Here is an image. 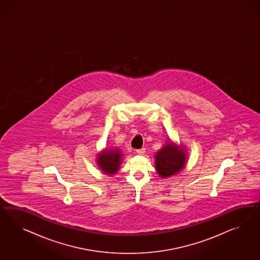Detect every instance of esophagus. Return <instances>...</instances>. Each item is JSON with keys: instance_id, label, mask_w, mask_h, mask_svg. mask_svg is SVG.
<instances>
[{"instance_id": "34e87169", "label": "esophagus", "mask_w": 260, "mask_h": 260, "mask_svg": "<svg viewBox=\"0 0 260 260\" xmlns=\"http://www.w3.org/2000/svg\"><path fill=\"white\" fill-rule=\"evenodd\" d=\"M136 152H137L138 154H144V153L146 152V149H145V148H142V149H139V150H136Z\"/></svg>"}]
</instances>
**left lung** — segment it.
I'll use <instances>...</instances> for the list:
<instances>
[{"mask_svg":"<svg viewBox=\"0 0 260 260\" xmlns=\"http://www.w3.org/2000/svg\"><path fill=\"white\" fill-rule=\"evenodd\" d=\"M186 156L185 148L169 140L155 154V169L159 176L168 178L181 172L185 168Z\"/></svg>","mask_w":260,"mask_h":260,"instance_id":"8db88e82","label":"left lung"}]
</instances>
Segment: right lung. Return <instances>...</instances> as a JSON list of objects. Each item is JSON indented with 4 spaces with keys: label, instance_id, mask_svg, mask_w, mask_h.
<instances>
[{
    "label": "right lung",
    "instance_id": "right-lung-1",
    "mask_svg": "<svg viewBox=\"0 0 260 260\" xmlns=\"http://www.w3.org/2000/svg\"><path fill=\"white\" fill-rule=\"evenodd\" d=\"M123 153L118 149L103 150L98 154L97 165L102 173L108 175H112L117 173L120 169V164L122 162Z\"/></svg>",
    "mask_w": 260,
    "mask_h": 260
}]
</instances>
